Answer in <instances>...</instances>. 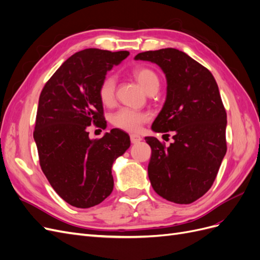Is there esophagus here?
I'll return each mask as SVG.
<instances>
[{
	"label": "esophagus",
	"instance_id": "1",
	"mask_svg": "<svg viewBox=\"0 0 260 260\" xmlns=\"http://www.w3.org/2000/svg\"><path fill=\"white\" fill-rule=\"evenodd\" d=\"M130 140H131V143L136 144V143H139L140 141H142V137L139 136V135H131Z\"/></svg>",
	"mask_w": 260,
	"mask_h": 260
}]
</instances>
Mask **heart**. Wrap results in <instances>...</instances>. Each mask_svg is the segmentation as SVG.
Masks as SVG:
<instances>
[{"mask_svg": "<svg viewBox=\"0 0 260 260\" xmlns=\"http://www.w3.org/2000/svg\"><path fill=\"white\" fill-rule=\"evenodd\" d=\"M132 75L146 92L155 88V86L158 88V77L153 69L144 66L137 67L132 70ZM98 94L101 103L104 106L114 105L116 100L115 78L112 76L105 77L99 85ZM147 120L148 116L146 114L127 107L119 108L111 116V123L114 127L127 132L139 131Z\"/></svg>", "mask_w": 260, "mask_h": 260, "instance_id": "heart-1", "label": "heart"}]
</instances>
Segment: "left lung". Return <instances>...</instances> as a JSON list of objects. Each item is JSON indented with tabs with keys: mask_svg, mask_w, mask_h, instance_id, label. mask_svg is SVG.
I'll use <instances>...</instances> for the list:
<instances>
[{
	"mask_svg": "<svg viewBox=\"0 0 260 260\" xmlns=\"http://www.w3.org/2000/svg\"><path fill=\"white\" fill-rule=\"evenodd\" d=\"M136 59L155 62L166 75V102L152 129L172 131L175 140L167 147L145 138L152 148L148 178L162 199L191 204L211 187L226 153V113L218 84L206 67L176 49L142 52Z\"/></svg>",
	"mask_w": 260,
	"mask_h": 260,
	"instance_id": "8db88e82",
	"label": "left lung"
}]
</instances>
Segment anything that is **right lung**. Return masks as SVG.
Wrapping results in <instances>:
<instances>
[{
	"label": "right lung",
	"mask_w": 260,
	"mask_h": 260,
	"mask_svg": "<svg viewBox=\"0 0 260 260\" xmlns=\"http://www.w3.org/2000/svg\"><path fill=\"white\" fill-rule=\"evenodd\" d=\"M128 51L86 49L70 56L45 83L39 98L34 138L40 166L60 198L77 208L103 202L114 188L113 162L130 146V138L112 129L90 140L91 124L105 129L99 85Z\"/></svg>",
	"instance_id": "right-lung-1"
}]
</instances>
